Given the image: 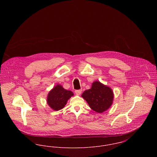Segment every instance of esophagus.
Segmentation results:
<instances>
[{
  "label": "esophagus",
  "mask_w": 157,
  "mask_h": 157,
  "mask_svg": "<svg viewBox=\"0 0 157 157\" xmlns=\"http://www.w3.org/2000/svg\"><path fill=\"white\" fill-rule=\"evenodd\" d=\"M82 90H75V94H77V95H80L81 94V93H82Z\"/></svg>",
  "instance_id": "obj_1"
}]
</instances>
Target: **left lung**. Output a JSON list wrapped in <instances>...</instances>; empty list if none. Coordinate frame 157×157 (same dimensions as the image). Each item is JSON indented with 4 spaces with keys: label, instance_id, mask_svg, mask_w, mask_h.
I'll use <instances>...</instances> for the list:
<instances>
[{
    "label": "left lung",
    "instance_id": "1",
    "mask_svg": "<svg viewBox=\"0 0 157 157\" xmlns=\"http://www.w3.org/2000/svg\"><path fill=\"white\" fill-rule=\"evenodd\" d=\"M82 97L87 101L90 108L94 111L102 113L112 105L113 94L111 88L95 81L90 90L83 92Z\"/></svg>",
    "mask_w": 157,
    "mask_h": 157
}]
</instances>
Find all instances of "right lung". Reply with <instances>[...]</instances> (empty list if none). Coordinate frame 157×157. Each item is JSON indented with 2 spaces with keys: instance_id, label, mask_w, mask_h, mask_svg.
Returning a JSON list of instances; mask_svg holds the SVG:
<instances>
[{
  "instance_id": "right-lung-1",
  "label": "right lung",
  "mask_w": 157,
  "mask_h": 157,
  "mask_svg": "<svg viewBox=\"0 0 157 157\" xmlns=\"http://www.w3.org/2000/svg\"><path fill=\"white\" fill-rule=\"evenodd\" d=\"M73 95L71 90H65L61 85H57L49 91L46 101L52 109L59 111L65 107L67 100Z\"/></svg>"
}]
</instances>
